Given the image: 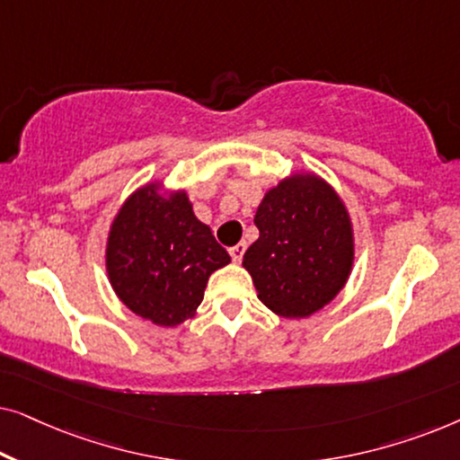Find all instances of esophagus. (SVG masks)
<instances>
[{"instance_id": "1", "label": "esophagus", "mask_w": 460, "mask_h": 460, "mask_svg": "<svg viewBox=\"0 0 460 460\" xmlns=\"http://www.w3.org/2000/svg\"><path fill=\"white\" fill-rule=\"evenodd\" d=\"M244 249H247V244L244 243H238V244H234V247H230V257H232V261H241L243 260V253H244Z\"/></svg>"}]
</instances>
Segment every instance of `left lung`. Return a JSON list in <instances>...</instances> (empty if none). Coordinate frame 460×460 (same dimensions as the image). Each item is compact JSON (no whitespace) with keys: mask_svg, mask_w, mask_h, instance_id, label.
Listing matches in <instances>:
<instances>
[{"mask_svg":"<svg viewBox=\"0 0 460 460\" xmlns=\"http://www.w3.org/2000/svg\"><path fill=\"white\" fill-rule=\"evenodd\" d=\"M260 238L243 255L257 297L276 316L307 318L341 293L356 260L348 205L324 178L293 172L255 211Z\"/></svg>","mask_w":460,"mask_h":460,"instance_id":"8db88e82","label":"left lung"}]
</instances>
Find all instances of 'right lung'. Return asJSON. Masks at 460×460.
Returning <instances> with one entry per match:
<instances>
[{
    "label": "right lung",
    "mask_w": 460,
    "mask_h": 460,
    "mask_svg": "<svg viewBox=\"0 0 460 460\" xmlns=\"http://www.w3.org/2000/svg\"><path fill=\"white\" fill-rule=\"evenodd\" d=\"M230 255L194 216L184 188L146 181L123 200L106 232L104 266L121 304L156 326L197 316L205 287Z\"/></svg>",
    "instance_id": "obj_1"
}]
</instances>
